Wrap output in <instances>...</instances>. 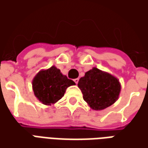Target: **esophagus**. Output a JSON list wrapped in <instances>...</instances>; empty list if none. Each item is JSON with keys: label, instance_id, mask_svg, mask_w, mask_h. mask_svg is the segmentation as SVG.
Masks as SVG:
<instances>
[{"label": "esophagus", "instance_id": "obj_1", "mask_svg": "<svg viewBox=\"0 0 148 148\" xmlns=\"http://www.w3.org/2000/svg\"><path fill=\"white\" fill-rule=\"evenodd\" d=\"M78 81H79V79H78V78H75V79H74V82L76 84H77V82H78Z\"/></svg>", "mask_w": 148, "mask_h": 148}]
</instances>
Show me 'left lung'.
<instances>
[{"label": "left lung", "instance_id": "left-lung-1", "mask_svg": "<svg viewBox=\"0 0 148 148\" xmlns=\"http://www.w3.org/2000/svg\"><path fill=\"white\" fill-rule=\"evenodd\" d=\"M83 99L93 110H102L117 101L121 86L117 78L109 73L93 67L81 77L77 84Z\"/></svg>", "mask_w": 148, "mask_h": 148}]
</instances>
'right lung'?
<instances>
[{
    "label": "right lung",
    "mask_w": 148,
    "mask_h": 148,
    "mask_svg": "<svg viewBox=\"0 0 148 148\" xmlns=\"http://www.w3.org/2000/svg\"><path fill=\"white\" fill-rule=\"evenodd\" d=\"M75 85L74 81L68 79L55 66L47 70H41L32 80L34 94L40 102L51 106L64 96L66 90Z\"/></svg>",
    "instance_id": "1"
}]
</instances>
